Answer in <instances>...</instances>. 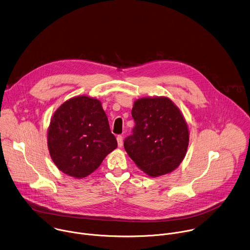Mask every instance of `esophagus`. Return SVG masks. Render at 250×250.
<instances>
[{
  "label": "esophagus",
  "mask_w": 250,
  "mask_h": 250,
  "mask_svg": "<svg viewBox=\"0 0 250 250\" xmlns=\"http://www.w3.org/2000/svg\"><path fill=\"white\" fill-rule=\"evenodd\" d=\"M117 144H118V146L119 147H121L122 146H123V137L121 136V135H119V136H117Z\"/></svg>",
  "instance_id": "obj_1"
}]
</instances>
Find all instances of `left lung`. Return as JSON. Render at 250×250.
Returning <instances> with one entry per match:
<instances>
[{"label": "left lung", "mask_w": 250, "mask_h": 250, "mask_svg": "<svg viewBox=\"0 0 250 250\" xmlns=\"http://www.w3.org/2000/svg\"><path fill=\"white\" fill-rule=\"evenodd\" d=\"M133 134L124 141L128 156L146 174L172 172L185 158L189 130L180 109L167 96L142 97L132 108Z\"/></svg>", "instance_id": "left-lung-1"}]
</instances>
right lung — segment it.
<instances>
[{"label": "right lung", "instance_id": "1", "mask_svg": "<svg viewBox=\"0 0 250 250\" xmlns=\"http://www.w3.org/2000/svg\"><path fill=\"white\" fill-rule=\"evenodd\" d=\"M47 146L55 166L65 174L84 178L117 147L102 103L86 95L72 97L50 120Z\"/></svg>", "mask_w": 250, "mask_h": 250}]
</instances>
